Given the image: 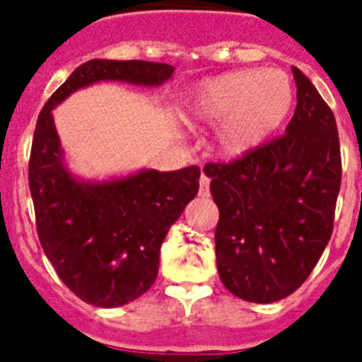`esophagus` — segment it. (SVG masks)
Returning <instances> with one entry per match:
<instances>
[{
    "mask_svg": "<svg viewBox=\"0 0 362 362\" xmlns=\"http://www.w3.org/2000/svg\"><path fill=\"white\" fill-rule=\"evenodd\" d=\"M209 187H210V178L206 175H201V178H199V189H201V193H209Z\"/></svg>",
    "mask_w": 362,
    "mask_h": 362,
    "instance_id": "1",
    "label": "esophagus"
}]
</instances>
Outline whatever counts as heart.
<instances>
[{"mask_svg": "<svg viewBox=\"0 0 362 362\" xmlns=\"http://www.w3.org/2000/svg\"><path fill=\"white\" fill-rule=\"evenodd\" d=\"M295 88L280 69H244L206 78L184 101L182 116L189 124L216 127V148L227 159L244 158L263 144L286 118Z\"/></svg>", "mask_w": 362, "mask_h": 362, "instance_id": "heart-1", "label": "heart"}]
</instances>
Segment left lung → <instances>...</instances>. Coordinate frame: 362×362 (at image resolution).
<instances>
[{
	"label": "left lung",
	"mask_w": 362,
	"mask_h": 362,
	"mask_svg": "<svg viewBox=\"0 0 362 362\" xmlns=\"http://www.w3.org/2000/svg\"><path fill=\"white\" fill-rule=\"evenodd\" d=\"M297 109L286 135L231 163H206L220 209L216 261L223 286L247 303L281 300L303 286L331 240L342 182L337 120L293 67Z\"/></svg>",
	"instance_id": "1"
}]
</instances>
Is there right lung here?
<instances>
[{
  "instance_id": "obj_1",
  "label": "right lung",
  "mask_w": 362,
  "mask_h": 362,
  "mask_svg": "<svg viewBox=\"0 0 362 362\" xmlns=\"http://www.w3.org/2000/svg\"><path fill=\"white\" fill-rule=\"evenodd\" d=\"M173 73V65L156 62L90 59L50 95L37 118L28 169L37 235L65 286L99 308L127 304L152 287L161 244L197 195L201 169H144L116 180H78L64 163L52 110L93 82L159 86Z\"/></svg>"
}]
</instances>
